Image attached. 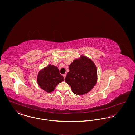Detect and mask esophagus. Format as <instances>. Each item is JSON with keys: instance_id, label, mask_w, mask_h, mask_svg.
Masks as SVG:
<instances>
[{"instance_id": "obj_1", "label": "esophagus", "mask_w": 135, "mask_h": 135, "mask_svg": "<svg viewBox=\"0 0 135 135\" xmlns=\"http://www.w3.org/2000/svg\"><path fill=\"white\" fill-rule=\"evenodd\" d=\"M63 76L64 78H65V77H66V74H63Z\"/></svg>"}]
</instances>
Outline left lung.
I'll return each mask as SVG.
<instances>
[{"label":"left lung","instance_id":"1","mask_svg":"<svg viewBox=\"0 0 135 135\" xmlns=\"http://www.w3.org/2000/svg\"><path fill=\"white\" fill-rule=\"evenodd\" d=\"M65 81L71 86L73 93L84 95L88 93L96 84L97 71L94 62L89 58L82 56L75 60L69 66Z\"/></svg>","mask_w":135,"mask_h":135}]
</instances>
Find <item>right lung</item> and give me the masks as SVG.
I'll list each match as a JSON object with an SVG mask.
<instances>
[{
	"mask_svg": "<svg viewBox=\"0 0 135 135\" xmlns=\"http://www.w3.org/2000/svg\"><path fill=\"white\" fill-rule=\"evenodd\" d=\"M64 80V78L60 74L58 68L51 65L40 71L37 77L39 85L47 93L52 91L58 84Z\"/></svg>",
	"mask_w": 135,
	"mask_h": 135,
	"instance_id": "add662e5",
	"label": "right lung"
}]
</instances>
